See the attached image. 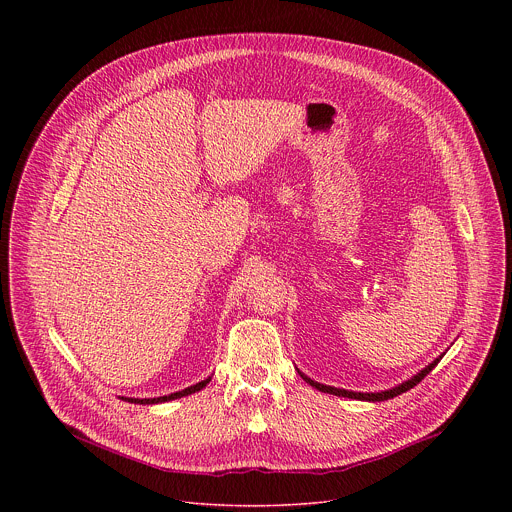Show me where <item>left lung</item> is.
I'll return each instance as SVG.
<instances>
[{
	"label": "left lung",
	"instance_id": "left-lung-1",
	"mask_svg": "<svg viewBox=\"0 0 512 512\" xmlns=\"http://www.w3.org/2000/svg\"><path fill=\"white\" fill-rule=\"evenodd\" d=\"M442 356H444V354H442ZM442 356H437L435 360H431L425 369H421L417 375H413L411 379L403 381L401 385L391 387V389H387V391H379V393H356V391H346V389H338V387H330V385H322V383H318V381H312V379H310V377H306L302 371H298V373L302 375V379H304L306 383H310L314 389H318V391H322V393H330V395H336V397H348V399H358V401H371V403H377V401L393 399V397H397V395H401V393H405V391L413 389L417 383H421V379H425V377H427V375L437 367V362L442 360Z\"/></svg>",
	"mask_w": 512,
	"mask_h": 512
}]
</instances>
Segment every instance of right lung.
Returning a JSON list of instances; mask_svg holds the SVG:
<instances>
[{"instance_id": "obj_1", "label": "right lung", "mask_w": 512, "mask_h": 512, "mask_svg": "<svg viewBox=\"0 0 512 512\" xmlns=\"http://www.w3.org/2000/svg\"><path fill=\"white\" fill-rule=\"evenodd\" d=\"M212 377H208V379H204V381H200V383H196V385H192V387H188V389H184V391H176V393H172V395H164V397H154V399H133V397H121L123 401H129V403H135V405H156V403H166V401H174V399H180V397H186V395H192V393H196V391H200V389H204L206 385H208V381H210Z\"/></svg>"}]
</instances>
